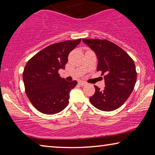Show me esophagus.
I'll use <instances>...</instances> for the list:
<instances>
[{
  "instance_id": "1",
  "label": "esophagus",
  "mask_w": 155,
  "mask_h": 155,
  "mask_svg": "<svg viewBox=\"0 0 155 155\" xmlns=\"http://www.w3.org/2000/svg\"><path fill=\"white\" fill-rule=\"evenodd\" d=\"M78 84H79V85L81 86H85L87 85V83L84 82V81H79V82H78Z\"/></svg>"
}]
</instances>
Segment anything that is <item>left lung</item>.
<instances>
[{"label": "left lung", "mask_w": 155, "mask_h": 155, "mask_svg": "<svg viewBox=\"0 0 155 155\" xmlns=\"http://www.w3.org/2000/svg\"><path fill=\"white\" fill-rule=\"evenodd\" d=\"M83 42L95 52L97 71L104 74L105 87L101 90L94 85L96 91L90 98V103L104 111L118 109L134 89L137 80L134 61L124 50L107 40L83 39Z\"/></svg>", "instance_id": "8db88e82"}]
</instances>
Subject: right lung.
<instances>
[{
  "instance_id": "add662e5",
  "label": "right lung",
  "mask_w": 155,
  "mask_h": 155,
  "mask_svg": "<svg viewBox=\"0 0 155 155\" xmlns=\"http://www.w3.org/2000/svg\"><path fill=\"white\" fill-rule=\"evenodd\" d=\"M81 41L78 39L51 44L38 52L26 64L22 74L25 91L39 111L55 114L68 106L70 92L77 81H65L58 71L65 69L68 54Z\"/></svg>"
}]
</instances>
